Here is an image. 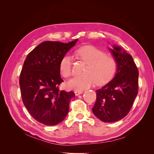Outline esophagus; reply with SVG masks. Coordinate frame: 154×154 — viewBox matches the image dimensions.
Masks as SVG:
<instances>
[{"label":"esophagus","mask_w":154,"mask_h":154,"mask_svg":"<svg viewBox=\"0 0 154 154\" xmlns=\"http://www.w3.org/2000/svg\"><path fill=\"white\" fill-rule=\"evenodd\" d=\"M83 92V91H74V94H75L76 96H78V95L82 94Z\"/></svg>","instance_id":"1"}]
</instances>
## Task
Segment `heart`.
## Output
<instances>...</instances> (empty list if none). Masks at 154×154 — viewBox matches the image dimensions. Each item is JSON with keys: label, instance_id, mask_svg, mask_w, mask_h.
I'll return each instance as SVG.
<instances>
[{"label": "heart", "instance_id": "obj_1", "mask_svg": "<svg viewBox=\"0 0 154 154\" xmlns=\"http://www.w3.org/2000/svg\"><path fill=\"white\" fill-rule=\"evenodd\" d=\"M77 57L87 63L85 75L76 76L70 80L67 85L73 90L80 91L91 87L96 83L97 85H104L113 78L117 67L115 58L105 54L101 50L92 45H85L78 49ZM72 58L66 55L60 63V71L62 75L68 78L72 74Z\"/></svg>", "mask_w": 154, "mask_h": 154}]
</instances>
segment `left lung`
<instances>
[{"instance_id":"1","label":"left lung","mask_w":154,"mask_h":154,"mask_svg":"<svg viewBox=\"0 0 154 154\" xmlns=\"http://www.w3.org/2000/svg\"><path fill=\"white\" fill-rule=\"evenodd\" d=\"M117 63L114 78L96 90V101L92 112L103 122L122 119L133 105L138 92V69L132 57L119 45L108 48Z\"/></svg>"}]
</instances>
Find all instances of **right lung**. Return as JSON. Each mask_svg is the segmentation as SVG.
Listing matches in <instances>:
<instances>
[{
  "mask_svg": "<svg viewBox=\"0 0 154 154\" xmlns=\"http://www.w3.org/2000/svg\"><path fill=\"white\" fill-rule=\"evenodd\" d=\"M78 40L68 43L45 41L27 54L23 65L19 80L23 103L32 117L44 125L53 126L63 121L75 96L72 91H60L58 86L63 82L60 61Z\"/></svg>",
  "mask_w": 154,
  "mask_h": 154,
  "instance_id": "add662e5",
  "label": "right lung"
}]
</instances>
